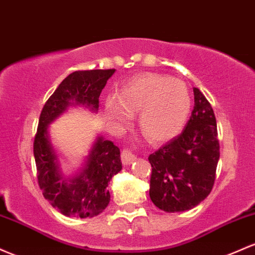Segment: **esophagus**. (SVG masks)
I'll list each match as a JSON object with an SVG mask.
<instances>
[{
	"instance_id": "34e87169",
	"label": "esophagus",
	"mask_w": 255,
	"mask_h": 255,
	"mask_svg": "<svg viewBox=\"0 0 255 255\" xmlns=\"http://www.w3.org/2000/svg\"><path fill=\"white\" fill-rule=\"evenodd\" d=\"M121 158H122L123 164H130L135 161L136 156L132 149H129V147H126V149L122 150Z\"/></svg>"
}]
</instances>
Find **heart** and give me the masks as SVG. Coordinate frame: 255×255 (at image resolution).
<instances>
[{"label":"heart","instance_id":"b5f03b06","mask_svg":"<svg viewBox=\"0 0 255 255\" xmlns=\"http://www.w3.org/2000/svg\"><path fill=\"white\" fill-rule=\"evenodd\" d=\"M191 109L187 86L179 80L157 74L140 75L121 88L119 99L109 97L104 110L109 120L125 123L129 115H139L142 134L161 142L180 133Z\"/></svg>","mask_w":255,"mask_h":255}]
</instances>
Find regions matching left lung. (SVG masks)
Returning <instances> with one entry per match:
<instances>
[{
    "mask_svg": "<svg viewBox=\"0 0 255 255\" xmlns=\"http://www.w3.org/2000/svg\"><path fill=\"white\" fill-rule=\"evenodd\" d=\"M185 129L149 156L150 198L168 213L194 208L211 194L220 156L213 109L198 88Z\"/></svg>",
    "mask_w": 255,
    "mask_h": 255,
    "instance_id": "left-lung-1",
    "label": "left lung"
}]
</instances>
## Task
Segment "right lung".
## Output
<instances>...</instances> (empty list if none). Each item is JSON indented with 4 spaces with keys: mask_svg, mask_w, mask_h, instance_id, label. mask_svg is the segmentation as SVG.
Here are the masks:
<instances>
[{
    "mask_svg": "<svg viewBox=\"0 0 255 255\" xmlns=\"http://www.w3.org/2000/svg\"><path fill=\"white\" fill-rule=\"evenodd\" d=\"M115 69L85 70L70 74L42 109L33 140L38 186L44 198L66 217L91 218L102 213L110 202L108 185L122 169L120 149L113 141L98 138L87 164L70 183L61 180L57 156L47 134V126L69 105L82 104L92 110L99 108V97Z\"/></svg>",
    "mask_w": 255,
    "mask_h": 255,
    "instance_id": "right-lung-1",
    "label": "right lung"
}]
</instances>
